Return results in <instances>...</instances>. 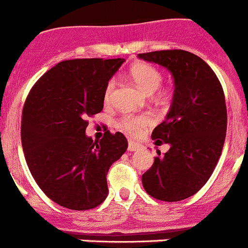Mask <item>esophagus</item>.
Returning <instances> with one entry per match:
<instances>
[{
    "label": "esophagus",
    "instance_id": "obj_1",
    "mask_svg": "<svg viewBox=\"0 0 248 248\" xmlns=\"http://www.w3.org/2000/svg\"><path fill=\"white\" fill-rule=\"evenodd\" d=\"M143 148V145L139 144V143H135V141H129V145H128V150H130V152H135V150H139Z\"/></svg>",
    "mask_w": 248,
    "mask_h": 248
}]
</instances>
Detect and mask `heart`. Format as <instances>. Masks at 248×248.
Segmentation results:
<instances>
[{"mask_svg": "<svg viewBox=\"0 0 248 248\" xmlns=\"http://www.w3.org/2000/svg\"><path fill=\"white\" fill-rule=\"evenodd\" d=\"M130 76H132L133 81L145 94H153L156 89L159 88L160 82H162V75H160L159 71L155 67L147 65V63L135 65L130 70ZM114 90H115V80L111 79L108 81L105 90H104L105 103H109L111 100ZM152 124H153V118L149 114H141V115L126 114L118 122V126L133 137H140L145 132V129L149 128Z\"/></svg>", "mask_w": 248, "mask_h": 248, "instance_id": "obj_1", "label": "heart"}]
</instances>
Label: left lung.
Masks as SVG:
<instances>
[{
    "label": "left lung",
    "mask_w": 248,
    "mask_h": 248,
    "mask_svg": "<svg viewBox=\"0 0 248 248\" xmlns=\"http://www.w3.org/2000/svg\"><path fill=\"white\" fill-rule=\"evenodd\" d=\"M172 74L174 93L164 122L155 126V144H169L164 155L141 175L153 198L178 202L197 193L212 175L225 144L227 109L221 82L201 58L185 50L139 54Z\"/></svg>",
    "instance_id": "8db88e82"
}]
</instances>
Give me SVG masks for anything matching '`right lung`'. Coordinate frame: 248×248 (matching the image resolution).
Segmentation results:
<instances>
[{
	"mask_svg": "<svg viewBox=\"0 0 248 248\" xmlns=\"http://www.w3.org/2000/svg\"><path fill=\"white\" fill-rule=\"evenodd\" d=\"M124 59L61 61L37 80L26 99L21 140L30 172L42 192L74 211L105 201L110 166L125 153L122 133L100 141L85 134L88 116L104 108V90Z\"/></svg>",
	"mask_w": 248,
	"mask_h": 248,
	"instance_id": "add662e5",
	"label": "right lung"
}]
</instances>
